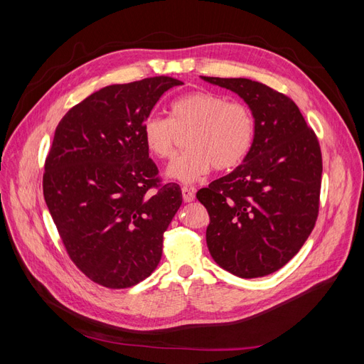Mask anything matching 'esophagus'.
Instances as JSON below:
<instances>
[{"label": "esophagus", "mask_w": 364, "mask_h": 364, "mask_svg": "<svg viewBox=\"0 0 364 364\" xmlns=\"http://www.w3.org/2000/svg\"><path fill=\"white\" fill-rule=\"evenodd\" d=\"M182 197H183L185 202H193L194 197H196L194 188H190V186H182Z\"/></svg>", "instance_id": "esophagus-1"}]
</instances>
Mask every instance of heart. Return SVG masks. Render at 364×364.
Returning <instances> with one entry per match:
<instances>
[{
    "mask_svg": "<svg viewBox=\"0 0 364 364\" xmlns=\"http://www.w3.org/2000/svg\"><path fill=\"white\" fill-rule=\"evenodd\" d=\"M255 117L241 102L222 94L196 91L170 105V118L150 115L142 123V138L153 156L170 159L181 134L188 146L168 167L171 178L185 183L199 181L211 170L229 171L247 158L255 141Z\"/></svg>",
    "mask_w": 364,
    "mask_h": 364,
    "instance_id": "heart-1",
    "label": "heart"
}]
</instances>
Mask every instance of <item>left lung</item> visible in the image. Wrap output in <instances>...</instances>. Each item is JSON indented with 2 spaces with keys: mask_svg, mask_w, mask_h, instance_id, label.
Returning a JSON list of instances; mask_svg holds the SVG:
<instances>
[{
  "mask_svg": "<svg viewBox=\"0 0 364 364\" xmlns=\"http://www.w3.org/2000/svg\"><path fill=\"white\" fill-rule=\"evenodd\" d=\"M202 79L237 92L257 124L245 162L197 191L209 214L206 245L235 277H266L299 252L316 225L321 146L290 97L249 79Z\"/></svg>",
  "mask_w": 364,
  "mask_h": 364,
  "instance_id": "left-lung-1",
  "label": "left lung"
}]
</instances>
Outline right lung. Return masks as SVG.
Segmentation results:
<instances>
[{"label": "right lung", "mask_w": 364, "mask_h": 364, "mask_svg": "<svg viewBox=\"0 0 364 364\" xmlns=\"http://www.w3.org/2000/svg\"><path fill=\"white\" fill-rule=\"evenodd\" d=\"M178 85L156 75L106 86L56 127L43 197L68 257L103 287L127 289L150 277L182 205L179 185L162 182L142 138L144 119Z\"/></svg>", "instance_id": "obj_1"}]
</instances>
